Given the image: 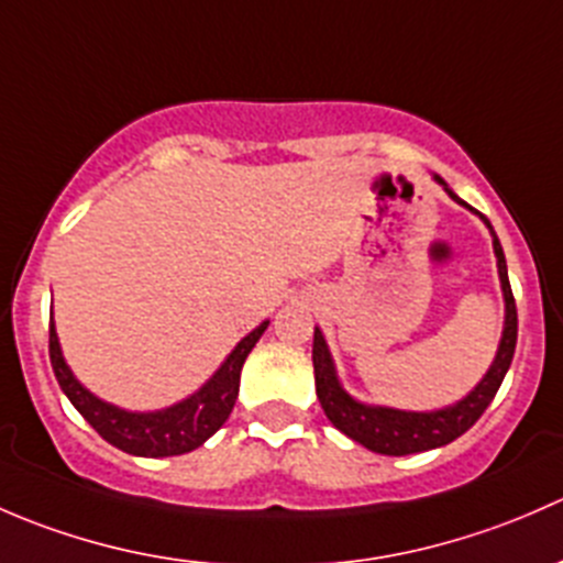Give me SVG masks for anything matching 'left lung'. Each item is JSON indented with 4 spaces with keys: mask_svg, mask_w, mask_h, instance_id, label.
I'll use <instances>...</instances> for the list:
<instances>
[{
    "mask_svg": "<svg viewBox=\"0 0 563 563\" xmlns=\"http://www.w3.org/2000/svg\"><path fill=\"white\" fill-rule=\"evenodd\" d=\"M435 179L444 185L441 176H435ZM444 190L450 192L455 201H460L446 185ZM485 223L493 234V250H496V258H498V275H501L504 299H507V327H504L501 345H498L496 362L490 365L487 376L482 378L479 387L471 391L468 397H463L457 406L444 408V411H430V413L391 411V408L362 406V402H356L354 397H349L343 389H340L338 378H334L332 360H329L327 343H323V334L316 329L313 334L316 395L318 400H321V408L329 417V422H332L340 433L354 439L356 444L367 446V450L378 452V455H395V457L435 450V446H444L450 444V441H455L457 435H463L465 430H468L471 424L485 413V408L490 406L493 397H496L504 376H507L509 365H512L515 345H518V308H515L512 286H509V275H507V258H504L501 242H498L490 220L485 218Z\"/></svg>",
    "mask_w": 563,
    "mask_h": 563,
    "instance_id": "left-lung-1",
    "label": "left lung"
}]
</instances>
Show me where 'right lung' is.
Listing matches in <instances>:
<instances>
[{
	"label": "right lung",
	"mask_w": 563,
	"mask_h": 563,
	"mask_svg": "<svg viewBox=\"0 0 563 563\" xmlns=\"http://www.w3.org/2000/svg\"><path fill=\"white\" fill-rule=\"evenodd\" d=\"M266 323L269 321L255 327L253 332L231 351V356L223 362V367H220V371L209 378V384H203L196 395L187 397L179 406L166 408V411L157 413H130L122 411V408L108 406V402L98 400L95 395H89V391L73 378L70 367L62 360L54 323L48 327V356L62 391L70 397V402L78 408V413L103 435L108 444L128 452V455L172 457L192 452L196 446H201L209 435H214L223 428L231 408H234L236 395H240L242 365H245L247 354L253 351V345L258 343L261 334H264Z\"/></svg>",
	"instance_id": "obj_1"
}]
</instances>
